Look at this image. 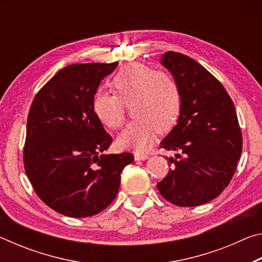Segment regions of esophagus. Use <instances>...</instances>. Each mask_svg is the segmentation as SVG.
I'll return each instance as SVG.
<instances>
[{"label":"esophagus","mask_w":262,"mask_h":262,"mask_svg":"<svg viewBox=\"0 0 262 262\" xmlns=\"http://www.w3.org/2000/svg\"><path fill=\"white\" fill-rule=\"evenodd\" d=\"M135 161H145L149 156L147 154H140V152H134Z\"/></svg>","instance_id":"1"}]
</instances>
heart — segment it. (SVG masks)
I'll use <instances>...</instances> for the list:
<instances>
[{"label": "heart", "instance_id": "b5f03b06", "mask_svg": "<svg viewBox=\"0 0 262 262\" xmlns=\"http://www.w3.org/2000/svg\"><path fill=\"white\" fill-rule=\"evenodd\" d=\"M112 86L115 94L99 90L94 95L92 112L101 125L117 129L125 122L126 106L132 104L135 120L118 136L121 149L144 151L156 133L170 130L179 117L180 89L170 74L133 62L119 70Z\"/></svg>", "mask_w": 262, "mask_h": 262}]
</instances>
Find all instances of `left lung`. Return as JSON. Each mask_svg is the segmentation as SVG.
Wrapping results in <instances>:
<instances>
[{"label":"left lung","instance_id":"1","mask_svg":"<svg viewBox=\"0 0 262 262\" xmlns=\"http://www.w3.org/2000/svg\"><path fill=\"white\" fill-rule=\"evenodd\" d=\"M162 64L178 83L181 108L178 123L159 145L177 154L157 187L176 206H200L219 196L236 172L243 150L236 108L219 79L192 57L166 52Z\"/></svg>","mask_w":262,"mask_h":262}]
</instances>
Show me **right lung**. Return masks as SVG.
Wrapping results in <instances>:
<instances>
[{
    "instance_id": "1",
    "label": "right lung",
    "mask_w": 262,
    "mask_h": 262,
    "mask_svg": "<svg viewBox=\"0 0 262 262\" xmlns=\"http://www.w3.org/2000/svg\"><path fill=\"white\" fill-rule=\"evenodd\" d=\"M113 63H75L57 72L30 107L24 168L43 203L69 217L94 216L118 194L130 152L99 155L112 143L92 112V98Z\"/></svg>"
}]
</instances>
